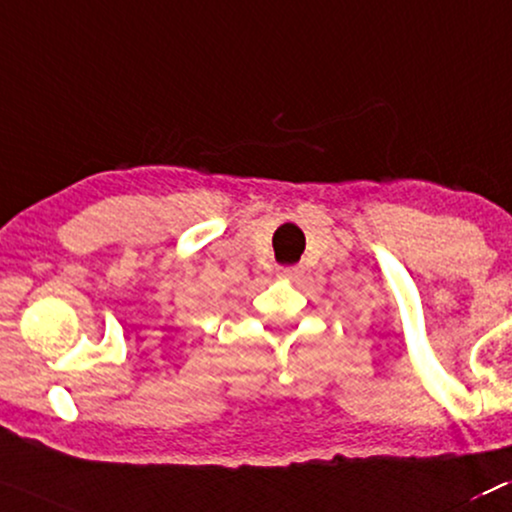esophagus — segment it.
Segmentation results:
<instances>
[{"label":"esophagus","instance_id":"esophagus-1","mask_svg":"<svg viewBox=\"0 0 512 512\" xmlns=\"http://www.w3.org/2000/svg\"><path fill=\"white\" fill-rule=\"evenodd\" d=\"M277 275L282 277V280H296V277L301 275L299 268H280L277 270Z\"/></svg>","mask_w":512,"mask_h":512}]
</instances>
